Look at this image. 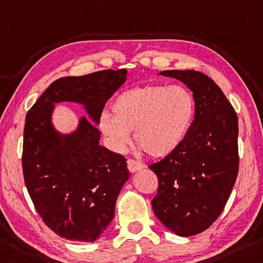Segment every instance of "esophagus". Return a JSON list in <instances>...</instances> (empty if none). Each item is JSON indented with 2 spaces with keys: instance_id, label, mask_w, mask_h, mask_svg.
<instances>
[{
  "instance_id": "1",
  "label": "esophagus",
  "mask_w": 263,
  "mask_h": 263,
  "mask_svg": "<svg viewBox=\"0 0 263 263\" xmlns=\"http://www.w3.org/2000/svg\"><path fill=\"white\" fill-rule=\"evenodd\" d=\"M127 168L130 172H137V171H139L140 168H143V164L139 161H136L133 159H128L127 160Z\"/></svg>"
}]
</instances>
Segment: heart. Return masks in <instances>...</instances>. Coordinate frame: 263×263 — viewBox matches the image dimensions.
I'll return each instance as SVG.
<instances>
[{
	"instance_id": "b5f03b06",
	"label": "heart",
	"mask_w": 263,
	"mask_h": 263,
	"mask_svg": "<svg viewBox=\"0 0 263 263\" xmlns=\"http://www.w3.org/2000/svg\"><path fill=\"white\" fill-rule=\"evenodd\" d=\"M197 103L185 86L147 84L120 92L112 103V115L104 111L98 126L110 147L123 152L130 143L151 158H162L181 146L193 125Z\"/></svg>"
}]
</instances>
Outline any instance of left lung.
Masks as SVG:
<instances>
[{
	"label": "left lung",
	"instance_id": "1",
	"mask_svg": "<svg viewBox=\"0 0 263 263\" xmlns=\"http://www.w3.org/2000/svg\"><path fill=\"white\" fill-rule=\"evenodd\" d=\"M190 87L197 114L181 146L149 165L158 178L154 214L180 236L199 234L222 213L239 171L237 117L221 89L205 73L168 70Z\"/></svg>",
	"mask_w": 263,
	"mask_h": 263
}]
</instances>
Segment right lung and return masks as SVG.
I'll use <instances>...</instances> for the list:
<instances>
[{"instance_id": "1", "label": "right lung", "mask_w": 263, "mask_h": 263, "mask_svg": "<svg viewBox=\"0 0 263 263\" xmlns=\"http://www.w3.org/2000/svg\"><path fill=\"white\" fill-rule=\"evenodd\" d=\"M126 69L62 77L28 111L22 168L28 193L47 226L64 239L93 242L115 216L117 198L130 177L126 159L99 145L101 131L83 117L72 135L51 125L53 104H83L98 123L104 105L126 79Z\"/></svg>"}]
</instances>
